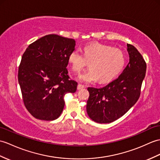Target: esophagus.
I'll return each instance as SVG.
<instances>
[{
    "label": "esophagus",
    "instance_id": "34e87169",
    "mask_svg": "<svg viewBox=\"0 0 160 160\" xmlns=\"http://www.w3.org/2000/svg\"><path fill=\"white\" fill-rule=\"evenodd\" d=\"M84 88V85H82L80 84H78V87H77V89L78 90H81V89H83Z\"/></svg>",
    "mask_w": 160,
    "mask_h": 160
}]
</instances>
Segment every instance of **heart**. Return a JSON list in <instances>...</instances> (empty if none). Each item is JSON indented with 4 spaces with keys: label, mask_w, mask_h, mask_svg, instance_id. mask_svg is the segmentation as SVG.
Returning <instances> with one entry per match:
<instances>
[{
    "label": "heart",
    "mask_w": 160,
    "mask_h": 160,
    "mask_svg": "<svg viewBox=\"0 0 160 160\" xmlns=\"http://www.w3.org/2000/svg\"><path fill=\"white\" fill-rule=\"evenodd\" d=\"M68 62L74 72L79 73L87 62L89 69L78 76L80 81L91 83L99 80L106 83L116 78L124 68L126 56L122 50L104 44L85 46L83 54L76 49L69 54Z\"/></svg>",
    "instance_id": "1"
}]
</instances>
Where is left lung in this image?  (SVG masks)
Here are the masks:
<instances>
[{
	"mask_svg": "<svg viewBox=\"0 0 160 160\" xmlns=\"http://www.w3.org/2000/svg\"><path fill=\"white\" fill-rule=\"evenodd\" d=\"M129 61L116 80L102 88L88 87L87 112L98 123H110L124 115L140 97L147 65L136 48L127 44Z\"/></svg>",
	"mask_w": 160,
	"mask_h": 160,
	"instance_id": "obj_1",
	"label": "left lung"
}]
</instances>
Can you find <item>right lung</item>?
Instances as JSON below:
<instances>
[{
	"label": "right lung",
	"mask_w": 160,
	"mask_h": 160,
	"mask_svg": "<svg viewBox=\"0 0 160 160\" xmlns=\"http://www.w3.org/2000/svg\"><path fill=\"white\" fill-rule=\"evenodd\" d=\"M75 46L73 39L48 35L30 44L22 55L18 82L25 107L38 119H57L65 95L76 91L78 83L69 79L66 68Z\"/></svg>",
	"instance_id": "add662e5"
}]
</instances>
